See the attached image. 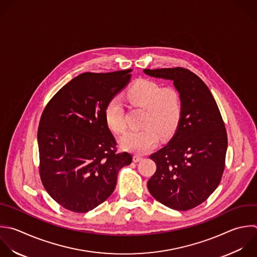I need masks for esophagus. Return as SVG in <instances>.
I'll use <instances>...</instances> for the list:
<instances>
[{"label":"esophagus","mask_w":257,"mask_h":257,"mask_svg":"<svg viewBox=\"0 0 257 257\" xmlns=\"http://www.w3.org/2000/svg\"><path fill=\"white\" fill-rule=\"evenodd\" d=\"M142 159H143V157H142V156H140V155H135V156L133 157V160H134V162H135V163L140 162Z\"/></svg>","instance_id":"1"}]
</instances>
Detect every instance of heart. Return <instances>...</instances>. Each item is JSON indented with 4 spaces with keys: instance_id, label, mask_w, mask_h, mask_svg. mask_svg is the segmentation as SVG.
I'll use <instances>...</instances> for the list:
<instances>
[{
    "instance_id": "obj_1",
    "label": "heart",
    "mask_w": 257,
    "mask_h": 257,
    "mask_svg": "<svg viewBox=\"0 0 257 257\" xmlns=\"http://www.w3.org/2000/svg\"><path fill=\"white\" fill-rule=\"evenodd\" d=\"M124 99L132 106L143 107L145 112L141 123L144 128L125 134L120 140L122 149L137 154L147 153L157 146L159 135L165 138L177 128L182 115V97L176 88L161 87L156 81L142 78L126 89ZM104 118L113 133L120 135L125 132L124 109L118 97L108 100Z\"/></svg>"
}]
</instances>
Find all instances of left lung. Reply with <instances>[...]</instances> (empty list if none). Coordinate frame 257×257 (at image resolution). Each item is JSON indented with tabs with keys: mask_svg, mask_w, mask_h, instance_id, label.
<instances>
[{
	"mask_svg": "<svg viewBox=\"0 0 257 257\" xmlns=\"http://www.w3.org/2000/svg\"><path fill=\"white\" fill-rule=\"evenodd\" d=\"M170 79L182 97V115L171 141L150 158L156 173L148 182L165 206L187 211L203 203L219 186L227 151V133L218 105L203 80L183 67L145 69Z\"/></svg>",
	"mask_w": 257,
	"mask_h": 257,
	"instance_id": "1",
	"label": "left lung"
}]
</instances>
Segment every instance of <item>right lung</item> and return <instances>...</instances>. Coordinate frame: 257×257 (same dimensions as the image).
I'll list each match as a JSON object with an SVG mask.
<instances>
[{
	"label": "right lung",
	"instance_id": "add662e5",
	"mask_svg": "<svg viewBox=\"0 0 257 257\" xmlns=\"http://www.w3.org/2000/svg\"><path fill=\"white\" fill-rule=\"evenodd\" d=\"M132 69L82 73L45 106L38 127L39 174L63 208L86 213L114 191L118 171L133 161L118 153L104 108L130 81Z\"/></svg>",
	"mask_w": 257,
	"mask_h": 257
}]
</instances>
